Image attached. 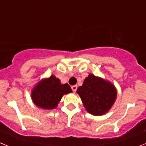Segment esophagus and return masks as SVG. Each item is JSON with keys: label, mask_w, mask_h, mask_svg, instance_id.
<instances>
[{"label": "esophagus", "mask_w": 146, "mask_h": 146, "mask_svg": "<svg viewBox=\"0 0 146 146\" xmlns=\"http://www.w3.org/2000/svg\"><path fill=\"white\" fill-rule=\"evenodd\" d=\"M71 88H72V90H73V92H76L77 90V86L76 85H73V86L71 87Z\"/></svg>", "instance_id": "1"}]
</instances>
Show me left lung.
<instances>
[{"mask_svg":"<svg viewBox=\"0 0 146 146\" xmlns=\"http://www.w3.org/2000/svg\"><path fill=\"white\" fill-rule=\"evenodd\" d=\"M76 93L86 111L94 116H102L108 112L117 96V88L111 82L91 73L84 79Z\"/></svg>","mask_w":146,"mask_h":146,"instance_id":"obj_1","label":"left lung"}]
</instances>
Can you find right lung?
<instances>
[{
  "instance_id": "right-lung-1",
  "label": "right lung",
  "mask_w": 146,
  "mask_h": 146,
  "mask_svg": "<svg viewBox=\"0 0 146 146\" xmlns=\"http://www.w3.org/2000/svg\"><path fill=\"white\" fill-rule=\"evenodd\" d=\"M72 92L69 84H62L59 79L52 75L35 84L32 90L31 99L39 108L52 110L58 106L64 94Z\"/></svg>"
}]
</instances>
